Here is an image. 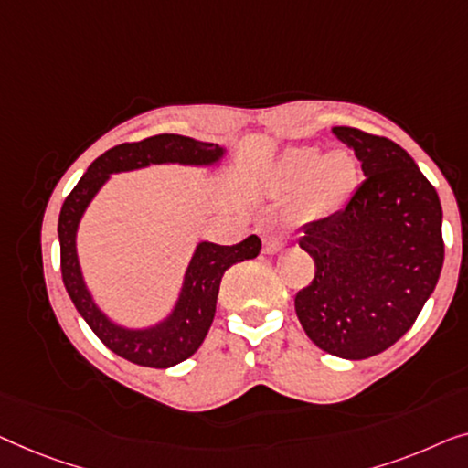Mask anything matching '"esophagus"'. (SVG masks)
Here are the masks:
<instances>
[{"label": "esophagus", "instance_id": "esophagus-1", "mask_svg": "<svg viewBox=\"0 0 468 468\" xmlns=\"http://www.w3.org/2000/svg\"><path fill=\"white\" fill-rule=\"evenodd\" d=\"M284 246H286L284 237L278 233H269L265 235V239H262V252L265 254H278L284 250Z\"/></svg>", "mask_w": 468, "mask_h": 468}]
</instances>
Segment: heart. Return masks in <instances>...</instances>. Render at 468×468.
Segmentation results:
<instances>
[{
	"mask_svg": "<svg viewBox=\"0 0 468 468\" xmlns=\"http://www.w3.org/2000/svg\"><path fill=\"white\" fill-rule=\"evenodd\" d=\"M356 186V161L341 150L322 154L315 146H294L278 163L280 193H299V207L315 218L339 212Z\"/></svg>",
	"mask_w": 468,
	"mask_h": 468,
	"instance_id": "obj_1",
	"label": "heart"
}]
</instances>
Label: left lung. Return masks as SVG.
Listing matches in <instances>:
<instances>
[{"label": "left lung", "mask_w": 468, "mask_h": 468, "mask_svg": "<svg viewBox=\"0 0 468 468\" xmlns=\"http://www.w3.org/2000/svg\"><path fill=\"white\" fill-rule=\"evenodd\" d=\"M333 133L354 148L367 180L344 209L303 229L315 273L294 309L320 350L363 360L397 344L437 286L443 209L399 144L352 127Z\"/></svg>", "instance_id": "1"}]
</instances>
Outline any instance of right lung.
<instances>
[{"label":"right lung","instance_id":"1","mask_svg":"<svg viewBox=\"0 0 468 468\" xmlns=\"http://www.w3.org/2000/svg\"><path fill=\"white\" fill-rule=\"evenodd\" d=\"M229 154L225 146L199 142L186 135L163 133L135 144L110 148L90 163L58 214L61 273L69 299L78 314L112 352L129 363L169 368L193 356L206 339L216 314L220 280L235 262L256 259L261 239L250 235L235 246L199 241L182 275V286L169 312L148 326H127L110 318L90 292L78 259V229L97 193L112 174L146 169L153 165H182L197 169L218 167Z\"/></svg>","mask_w":468,"mask_h":468}]
</instances>
